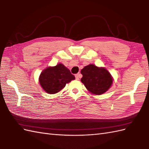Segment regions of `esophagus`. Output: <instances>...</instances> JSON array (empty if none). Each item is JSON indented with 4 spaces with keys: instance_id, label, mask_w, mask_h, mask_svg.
<instances>
[{
    "instance_id": "34e87169",
    "label": "esophagus",
    "mask_w": 149,
    "mask_h": 149,
    "mask_svg": "<svg viewBox=\"0 0 149 149\" xmlns=\"http://www.w3.org/2000/svg\"><path fill=\"white\" fill-rule=\"evenodd\" d=\"M75 77L76 79H80L82 77V75L80 73H78V74L75 75Z\"/></svg>"
}]
</instances>
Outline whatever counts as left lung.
<instances>
[{"label":"left lung","instance_id":"left-lung-1","mask_svg":"<svg viewBox=\"0 0 149 149\" xmlns=\"http://www.w3.org/2000/svg\"><path fill=\"white\" fill-rule=\"evenodd\" d=\"M81 82L88 90L95 95H102L112 84L111 75L104 68H99L91 64L83 68Z\"/></svg>","mask_w":149,"mask_h":149}]
</instances>
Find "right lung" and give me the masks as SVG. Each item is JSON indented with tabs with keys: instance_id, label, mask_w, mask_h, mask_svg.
Masks as SVG:
<instances>
[{
	"instance_id": "obj_1",
	"label": "right lung",
	"mask_w": 149,
	"mask_h": 149,
	"mask_svg": "<svg viewBox=\"0 0 149 149\" xmlns=\"http://www.w3.org/2000/svg\"><path fill=\"white\" fill-rule=\"evenodd\" d=\"M75 76L63 64L47 67L41 72L39 77L40 86L49 94H55L63 89L67 83L74 80Z\"/></svg>"
}]
</instances>
